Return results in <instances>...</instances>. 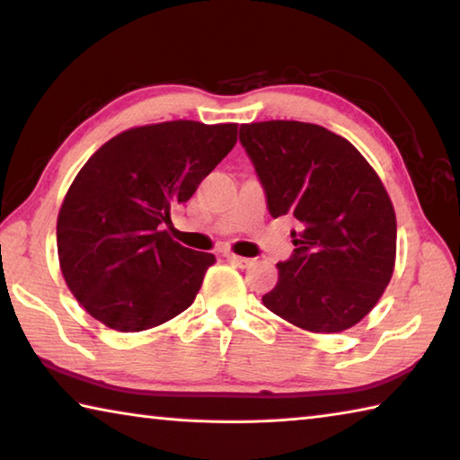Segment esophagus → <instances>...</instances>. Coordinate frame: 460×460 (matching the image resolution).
I'll list each match as a JSON object with an SVG mask.
<instances>
[{
  "label": "esophagus",
  "instance_id": "1",
  "mask_svg": "<svg viewBox=\"0 0 460 460\" xmlns=\"http://www.w3.org/2000/svg\"><path fill=\"white\" fill-rule=\"evenodd\" d=\"M225 258H227V260L233 263V266H237V268H241V270L253 266V260L241 258V255H235V253H225Z\"/></svg>",
  "mask_w": 460,
  "mask_h": 460
}]
</instances>
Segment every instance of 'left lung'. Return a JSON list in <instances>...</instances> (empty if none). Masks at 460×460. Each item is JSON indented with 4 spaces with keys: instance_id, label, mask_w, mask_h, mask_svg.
Returning <instances> with one entry per match:
<instances>
[{
    "instance_id": "1",
    "label": "left lung",
    "mask_w": 460,
    "mask_h": 460,
    "mask_svg": "<svg viewBox=\"0 0 460 460\" xmlns=\"http://www.w3.org/2000/svg\"><path fill=\"white\" fill-rule=\"evenodd\" d=\"M239 139L271 217L300 225L263 305L310 332L351 329L377 305L395 266V211L384 182L349 139L314 123H243Z\"/></svg>"
}]
</instances>
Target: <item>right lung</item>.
<instances>
[{"label":"right lung","instance_id":"right-lung-1","mask_svg":"<svg viewBox=\"0 0 460 460\" xmlns=\"http://www.w3.org/2000/svg\"><path fill=\"white\" fill-rule=\"evenodd\" d=\"M235 144L237 123L176 119L121 131L84 162L60 205L57 247L68 290L93 318L139 332L192 305L215 255L160 225Z\"/></svg>","mask_w":460,"mask_h":460}]
</instances>
